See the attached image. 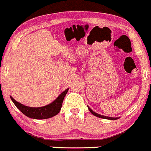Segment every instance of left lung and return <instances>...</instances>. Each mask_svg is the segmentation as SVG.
Masks as SVG:
<instances>
[{"label": "left lung", "mask_w": 151, "mask_h": 151, "mask_svg": "<svg viewBox=\"0 0 151 151\" xmlns=\"http://www.w3.org/2000/svg\"><path fill=\"white\" fill-rule=\"evenodd\" d=\"M88 109H89V111H90V112L92 113V114H93V115L96 116V117H100V118L107 119V120H117V119H118V117H106V116L101 115V114H98V113H96V112H95V111H92V110L91 109L89 108V106H88Z\"/></svg>", "instance_id": "left-lung-1"}]
</instances>
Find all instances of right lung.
<instances>
[{"label":"right lung","mask_w":151,"mask_h":151,"mask_svg":"<svg viewBox=\"0 0 151 151\" xmlns=\"http://www.w3.org/2000/svg\"><path fill=\"white\" fill-rule=\"evenodd\" d=\"M68 89H67L63 92L58 96L55 101H53L51 104L46 105L45 106L42 107H29L23 104H20L19 102L16 101L12 97H10L11 100L13 101L14 105L17 106V108L21 111L23 114L28 117L33 119H37V120H43V119L50 118L53 116L59 114L62 108L63 100L66 95L67 92H68Z\"/></svg>","instance_id":"right-lung-1"}]
</instances>
